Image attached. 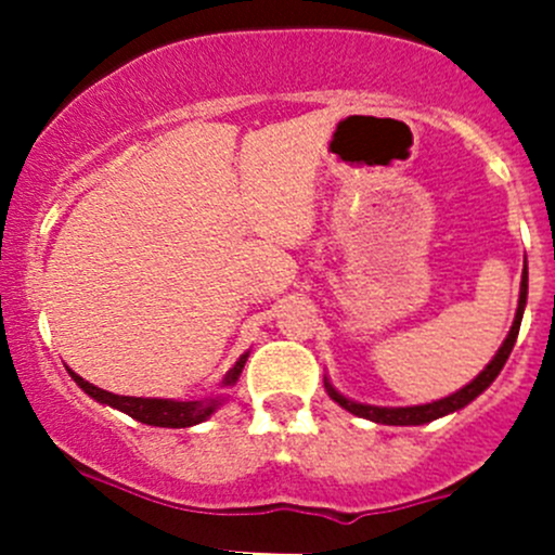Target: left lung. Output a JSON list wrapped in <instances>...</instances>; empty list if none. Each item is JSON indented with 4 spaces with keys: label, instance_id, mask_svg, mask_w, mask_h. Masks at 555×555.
I'll return each mask as SVG.
<instances>
[{
    "label": "left lung",
    "instance_id": "left-lung-1",
    "mask_svg": "<svg viewBox=\"0 0 555 555\" xmlns=\"http://www.w3.org/2000/svg\"><path fill=\"white\" fill-rule=\"evenodd\" d=\"M526 289H529V273H526L524 268V276H520V298H518V311H516V319H513V327L511 333H507L505 344H502V349L496 351L494 360L486 365V371L480 373L475 382H469L464 389H459L456 395H449L443 397V400L438 402H427V405H413V408H376V405H362V402H351L346 400L344 395H338V391L333 389L327 382L330 397H333L335 402H338L340 408H346L349 413H354V416H362V418H371V422H378V424H395V427H416V424H427V422H435V418L446 416V413H453L459 411V408H464L467 402H473L475 397L480 395L483 389H489V384L494 382L496 376H500V371L505 367L507 357H511L513 346H516V338H518V330H520V317H524V306H526Z\"/></svg>",
    "mask_w": 555,
    "mask_h": 555
}]
</instances>
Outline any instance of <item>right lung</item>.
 I'll return each mask as SVG.
<instances>
[{
	"mask_svg": "<svg viewBox=\"0 0 555 555\" xmlns=\"http://www.w3.org/2000/svg\"><path fill=\"white\" fill-rule=\"evenodd\" d=\"M246 354L236 365L231 367V373L225 376V386L236 384L238 376L244 371ZM72 373V371H69ZM77 386L86 389V395H91L93 400L104 402V405L117 408V411L128 413L137 422L150 424V427H193V424L206 422V418L215 413V408L220 405V400H190V402H179V400H155V397H122V395H112V391L99 389V386L88 384L86 378H80L77 373H72Z\"/></svg>",
	"mask_w": 555,
	"mask_h": 555,
	"instance_id": "obj_1",
	"label": "right lung"
}]
</instances>
